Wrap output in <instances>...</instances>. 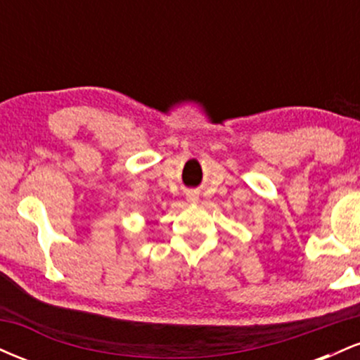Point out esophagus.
<instances>
[{
  "mask_svg": "<svg viewBox=\"0 0 360 360\" xmlns=\"http://www.w3.org/2000/svg\"><path fill=\"white\" fill-rule=\"evenodd\" d=\"M198 196L196 194H188V201H196Z\"/></svg>",
  "mask_w": 360,
  "mask_h": 360,
  "instance_id": "34e87169",
  "label": "esophagus"
}]
</instances>
